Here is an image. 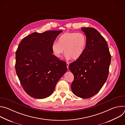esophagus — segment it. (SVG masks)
I'll return each instance as SVG.
<instances>
[{
    "instance_id": "34e87169",
    "label": "esophagus",
    "mask_w": 125,
    "mask_h": 125,
    "mask_svg": "<svg viewBox=\"0 0 125 125\" xmlns=\"http://www.w3.org/2000/svg\"><path fill=\"white\" fill-rule=\"evenodd\" d=\"M69 63H66V66H67V68L68 69L69 68Z\"/></svg>"
}]
</instances>
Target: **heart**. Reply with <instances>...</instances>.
Instances as JSON below:
<instances>
[{"mask_svg": "<svg viewBox=\"0 0 125 125\" xmlns=\"http://www.w3.org/2000/svg\"><path fill=\"white\" fill-rule=\"evenodd\" d=\"M87 45V38L83 32H66L61 35L58 42H54L52 45L53 54L60 58L64 54L73 60L80 58L83 54Z\"/></svg>", "mask_w": 125, "mask_h": 125, "instance_id": "1", "label": "heart"}]
</instances>
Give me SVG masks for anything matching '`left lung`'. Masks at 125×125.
Returning a JSON list of instances; mask_svg holds the SVG:
<instances>
[{
  "label": "left lung",
  "mask_w": 125,
  "mask_h": 125,
  "mask_svg": "<svg viewBox=\"0 0 125 125\" xmlns=\"http://www.w3.org/2000/svg\"><path fill=\"white\" fill-rule=\"evenodd\" d=\"M87 38L83 55L69 66L74 76L71 84L74 94L88 98L100 90L107 79L111 55L105 39L94 28H82Z\"/></svg>",
  "instance_id": "obj_1"
}]
</instances>
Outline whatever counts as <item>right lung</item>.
Here are the masks:
<instances>
[{"label": "right lung", "mask_w": 125, "mask_h": 125, "mask_svg": "<svg viewBox=\"0 0 125 125\" xmlns=\"http://www.w3.org/2000/svg\"><path fill=\"white\" fill-rule=\"evenodd\" d=\"M62 31L33 32L22 40L16 52L15 69L20 83L31 97L43 99L52 94L66 72V63L53 55L51 47Z\"/></svg>", "instance_id": "obj_1"}]
</instances>
